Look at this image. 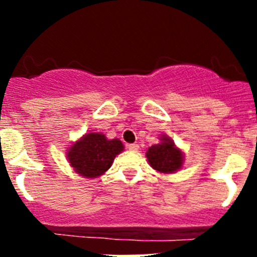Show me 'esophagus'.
<instances>
[{"instance_id": "esophagus-1", "label": "esophagus", "mask_w": 257, "mask_h": 257, "mask_svg": "<svg viewBox=\"0 0 257 257\" xmlns=\"http://www.w3.org/2000/svg\"><path fill=\"white\" fill-rule=\"evenodd\" d=\"M128 149L132 150V152H137L139 149V144L133 143V144H128Z\"/></svg>"}]
</instances>
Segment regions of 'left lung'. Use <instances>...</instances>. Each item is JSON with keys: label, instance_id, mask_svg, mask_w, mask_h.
<instances>
[{"label": "left lung", "instance_id": "1", "mask_svg": "<svg viewBox=\"0 0 257 257\" xmlns=\"http://www.w3.org/2000/svg\"><path fill=\"white\" fill-rule=\"evenodd\" d=\"M160 141L162 143L152 145L148 149V162L158 172L175 173L183 165V153L167 137H163Z\"/></svg>", "mask_w": 257, "mask_h": 257}]
</instances>
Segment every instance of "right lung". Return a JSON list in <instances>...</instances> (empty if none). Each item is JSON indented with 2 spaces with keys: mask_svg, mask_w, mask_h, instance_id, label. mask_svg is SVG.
<instances>
[{
  "mask_svg": "<svg viewBox=\"0 0 257 257\" xmlns=\"http://www.w3.org/2000/svg\"><path fill=\"white\" fill-rule=\"evenodd\" d=\"M119 139L108 141L103 134L89 133L76 142L68 153L71 167L85 178H97L107 172L115 155L123 150Z\"/></svg>",
  "mask_w": 257,
  "mask_h": 257,
  "instance_id": "obj_1",
  "label": "right lung"
}]
</instances>
